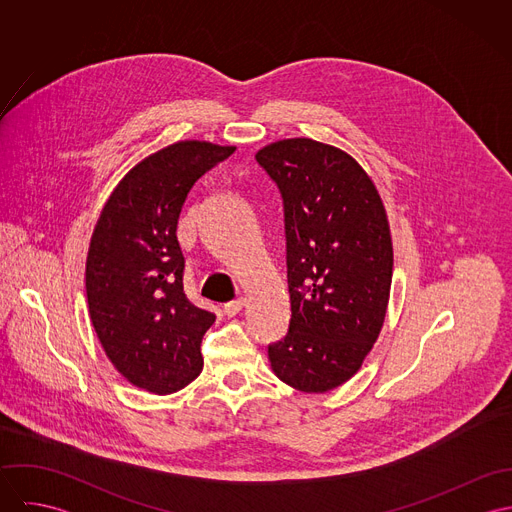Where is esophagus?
<instances>
[{"instance_id": "obj_1", "label": "esophagus", "mask_w": 512, "mask_h": 512, "mask_svg": "<svg viewBox=\"0 0 512 512\" xmlns=\"http://www.w3.org/2000/svg\"><path fill=\"white\" fill-rule=\"evenodd\" d=\"M242 307H244V299H242V297H238V299H232V301L224 303V313H226L228 317H232V315L240 313V311H242Z\"/></svg>"}]
</instances>
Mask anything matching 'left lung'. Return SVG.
Listing matches in <instances>:
<instances>
[{
    "mask_svg": "<svg viewBox=\"0 0 512 512\" xmlns=\"http://www.w3.org/2000/svg\"><path fill=\"white\" fill-rule=\"evenodd\" d=\"M256 161L284 201L292 319L268 345L276 376L329 392L363 365L382 329L392 284V238L382 199L343 149L309 138L262 147Z\"/></svg>",
    "mask_w": 512,
    "mask_h": 512,
    "instance_id": "1",
    "label": "left lung"
}]
</instances>
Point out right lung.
<instances>
[{
	"label": "right lung",
	"instance_id": "obj_1",
	"mask_svg": "<svg viewBox=\"0 0 512 512\" xmlns=\"http://www.w3.org/2000/svg\"><path fill=\"white\" fill-rule=\"evenodd\" d=\"M234 146L177 142L140 161L116 185L94 226L86 297L106 357L134 386L171 394L203 370L201 341L215 313L183 292L177 220L191 187Z\"/></svg>",
	"mask_w": 512,
	"mask_h": 512
}]
</instances>
